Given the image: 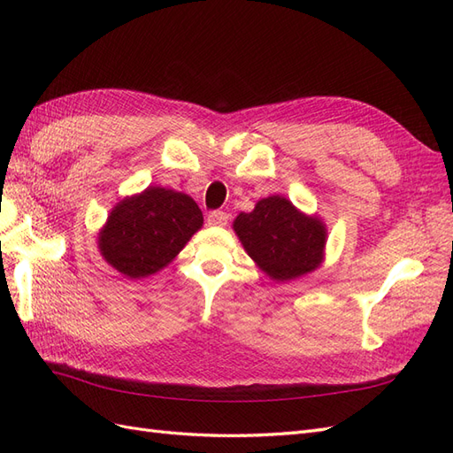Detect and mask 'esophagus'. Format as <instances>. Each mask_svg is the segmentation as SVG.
Instances as JSON below:
<instances>
[{"instance_id": "obj_1", "label": "esophagus", "mask_w": 453, "mask_h": 453, "mask_svg": "<svg viewBox=\"0 0 453 453\" xmlns=\"http://www.w3.org/2000/svg\"><path fill=\"white\" fill-rule=\"evenodd\" d=\"M228 223V213H225V211H211L210 215H208V225L210 226H225Z\"/></svg>"}]
</instances>
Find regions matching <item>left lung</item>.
Listing matches in <instances>:
<instances>
[{
    "mask_svg": "<svg viewBox=\"0 0 453 453\" xmlns=\"http://www.w3.org/2000/svg\"><path fill=\"white\" fill-rule=\"evenodd\" d=\"M232 228L258 270L278 283L303 278L325 260L323 219L300 211L281 195L260 198L253 211L234 219Z\"/></svg>",
    "mask_w": 453,
    "mask_h": 453,
    "instance_id": "obj_1",
    "label": "left lung"
}]
</instances>
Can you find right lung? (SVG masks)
I'll list each match as a JSON object with an SVG mask.
<instances>
[{
    "label": "right lung",
    "mask_w": 453,
    "mask_h": 453,
    "mask_svg": "<svg viewBox=\"0 0 453 453\" xmlns=\"http://www.w3.org/2000/svg\"><path fill=\"white\" fill-rule=\"evenodd\" d=\"M202 225L188 195L150 185L113 205L98 232V251L125 278L142 280L166 268Z\"/></svg>",
    "instance_id": "add662e5"
}]
</instances>
